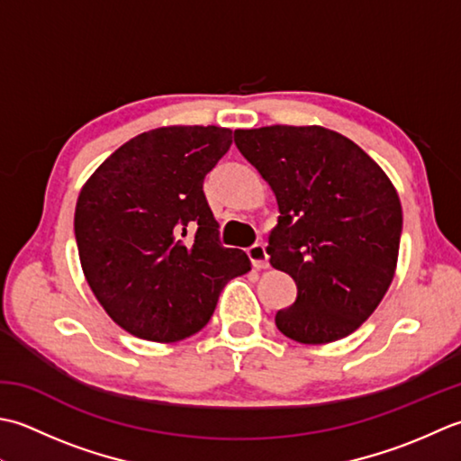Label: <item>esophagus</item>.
Returning <instances> with one entry per match:
<instances>
[{"label":"esophagus","instance_id":"obj_1","mask_svg":"<svg viewBox=\"0 0 461 461\" xmlns=\"http://www.w3.org/2000/svg\"><path fill=\"white\" fill-rule=\"evenodd\" d=\"M247 255L252 262V267L262 270V268H268V252H267V247L262 242H257L252 244V247L247 250Z\"/></svg>","mask_w":461,"mask_h":461}]
</instances>
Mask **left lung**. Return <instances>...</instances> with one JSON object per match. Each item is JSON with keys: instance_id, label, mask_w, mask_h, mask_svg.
Listing matches in <instances>:
<instances>
[{"instance_id": "left-lung-1", "label": "left lung", "mask_w": 461, "mask_h": 461, "mask_svg": "<svg viewBox=\"0 0 461 461\" xmlns=\"http://www.w3.org/2000/svg\"><path fill=\"white\" fill-rule=\"evenodd\" d=\"M234 145L276 196L267 252L298 288L276 328L300 344L352 334L396 272L402 204L388 175L354 140L318 125L237 129Z\"/></svg>"}]
</instances>
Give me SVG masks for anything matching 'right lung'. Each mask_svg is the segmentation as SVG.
Instances as JSON below:
<instances>
[{"label":"right lung","instance_id":"1","mask_svg":"<svg viewBox=\"0 0 461 461\" xmlns=\"http://www.w3.org/2000/svg\"><path fill=\"white\" fill-rule=\"evenodd\" d=\"M232 131L158 127L121 145L83 185L75 206L83 275L105 312L143 340L199 332L230 278L250 260L222 247L203 193Z\"/></svg>","mask_w":461,"mask_h":461}]
</instances>
